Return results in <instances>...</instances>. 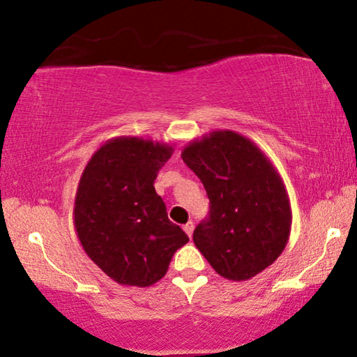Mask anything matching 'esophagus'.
<instances>
[{
  "label": "esophagus",
  "mask_w": 357,
  "mask_h": 357,
  "mask_svg": "<svg viewBox=\"0 0 357 357\" xmlns=\"http://www.w3.org/2000/svg\"><path fill=\"white\" fill-rule=\"evenodd\" d=\"M193 227H195V226H193V222H192V221H188V222L185 224V226H183V231L187 232V236H188V237H192V234H193Z\"/></svg>",
  "instance_id": "esophagus-1"
}]
</instances>
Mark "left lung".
Masks as SVG:
<instances>
[{"label": "left lung", "instance_id": "8db88e82", "mask_svg": "<svg viewBox=\"0 0 357 357\" xmlns=\"http://www.w3.org/2000/svg\"><path fill=\"white\" fill-rule=\"evenodd\" d=\"M209 198V216L193 242L218 275L247 281L276 261L291 234L286 187L252 139L216 130L182 151Z\"/></svg>", "mask_w": 357, "mask_h": 357}]
</instances>
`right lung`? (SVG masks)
I'll return each instance as SVG.
<instances>
[{
	"label": "right lung",
	"mask_w": 357,
	"mask_h": 357,
	"mask_svg": "<svg viewBox=\"0 0 357 357\" xmlns=\"http://www.w3.org/2000/svg\"><path fill=\"white\" fill-rule=\"evenodd\" d=\"M174 148L138 136L112 138L92 154L77 185L73 219L87 257L123 286L165 276L188 236L170 222L154 180Z\"/></svg>",
	"instance_id": "right-lung-1"
}]
</instances>
